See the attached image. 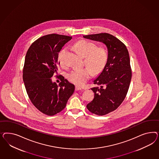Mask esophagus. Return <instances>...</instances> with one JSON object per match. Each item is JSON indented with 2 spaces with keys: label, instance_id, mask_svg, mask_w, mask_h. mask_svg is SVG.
Here are the masks:
<instances>
[{
  "label": "esophagus",
  "instance_id": "esophagus-1",
  "mask_svg": "<svg viewBox=\"0 0 159 159\" xmlns=\"http://www.w3.org/2000/svg\"><path fill=\"white\" fill-rule=\"evenodd\" d=\"M82 90V88L81 87L79 86H76V90L77 91V90Z\"/></svg>",
  "mask_w": 159,
  "mask_h": 159
}]
</instances>
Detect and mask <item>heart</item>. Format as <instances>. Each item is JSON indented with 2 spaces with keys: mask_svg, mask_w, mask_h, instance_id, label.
Instances as JSON below:
<instances>
[{
  "mask_svg": "<svg viewBox=\"0 0 159 159\" xmlns=\"http://www.w3.org/2000/svg\"><path fill=\"white\" fill-rule=\"evenodd\" d=\"M77 52L85 57V62L89 66L75 69L68 74V79L71 82L82 85L90 78L93 72L100 73L102 70L107 62L108 54L106 49L102 47H96V44L86 40L79 41L75 44ZM66 49L64 48L58 55V61L61 66H65V55Z\"/></svg>",
  "mask_w": 159,
  "mask_h": 159,
  "instance_id": "heart-1",
  "label": "heart"
}]
</instances>
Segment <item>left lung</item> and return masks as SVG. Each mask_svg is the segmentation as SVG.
<instances>
[{
	"label": "left lung",
	"mask_w": 159,
	"mask_h": 159,
	"mask_svg": "<svg viewBox=\"0 0 159 159\" xmlns=\"http://www.w3.org/2000/svg\"><path fill=\"white\" fill-rule=\"evenodd\" d=\"M83 38L102 43L107 48L106 66L93 80L96 86L91 88L94 98L87 105L93 114L104 116L116 110L126 96L132 77L129 55L125 45L111 34H92Z\"/></svg>",
	"instance_id": "obj_1"
}]
</instances>
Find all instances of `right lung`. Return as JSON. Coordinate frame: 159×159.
<instances>
[{"mask_svg": "<svg viewBox=\"0 0 159 159\" xmlns=\"http://www.w3.org/2000/svg\"><path fill=\"white\" fill-rule=\"evenodd\" d=\"M72 39L58 34L44 35L31 44L25 57L23 78L27 94L39 111L48 116L64 109L75 90L63 77L58 85L51 79L60 64L59 52Z\"/></svg>", "mask_w": 159, "mask_h": 159, "instance_id": "right-lung-1", "label": "right lung"}]
</instances>
